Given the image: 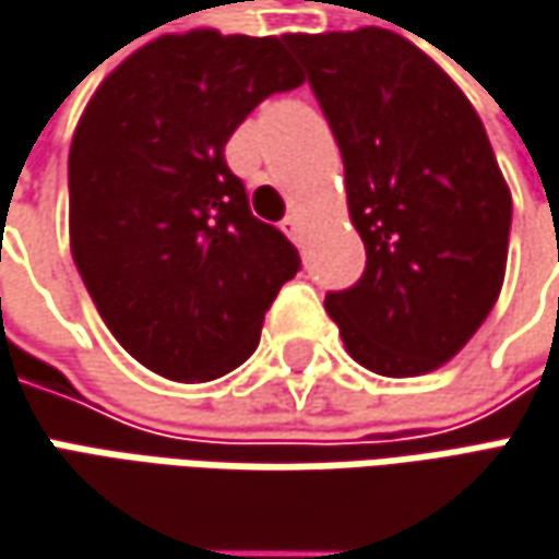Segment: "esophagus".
I'll return each instance as SVG.
<instances>
[{
  "label": "esophagus",
  "instance_id": "1",
  "mask_svg": "<svg viewBox=\"0 0 559 559\" xmlns=\"http://www.w3.org/2000/svg\"><path fill=\"white\" fill-rule=\"evenodd\" d=\"M281 231L287 234L290 240H300V237H304V222H300V215H297V212L284 215V222H281Z\"/></svg>",
  "mask_w": 559,
  "mask_h": 559
}]
</instances>
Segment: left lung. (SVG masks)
<instances>
[{"mask_svg":"<svg viewBox=\"0 0 559 559\" xmlns=\"http://www.w3.org/2000/svg\"><path fill=\"white\" fill-rule=\"evenodd\" d=\"M341 146L362 278L325 294L347 353L378 376H425L498 304L513 200L473 103L384 27L290 34Z\"/></svg>","mask_w":559,"mask_h":559,"instance_id":"obj_1","label":"left lung"}]
</instances>
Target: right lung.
Listing matches in <instances>:
<instances>
[{
	"mask_svg": "<svg viewBox=\"0 0 559 559\" xmlns=\"http://www.w3.org/2000/svg\"><path fill=\"white\" fill-rule=\"evenodd\" d=\"M304 84L287 37L190 31L146 43L93 93L71 140V253L118 344L171 381L247 362L297 247L250 212L225 143Z\"/></svg>",
	"mask_w": 559,
	"mask_h": 559,
	"instance_id": "right-lung-1",
	"label": "right lung"
}]
</instances>
